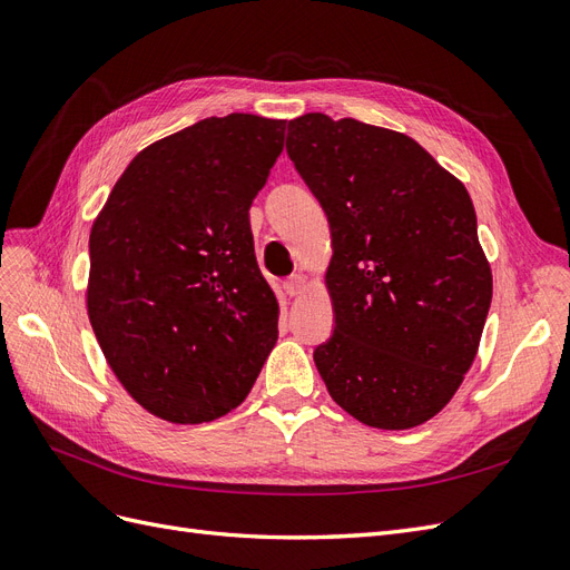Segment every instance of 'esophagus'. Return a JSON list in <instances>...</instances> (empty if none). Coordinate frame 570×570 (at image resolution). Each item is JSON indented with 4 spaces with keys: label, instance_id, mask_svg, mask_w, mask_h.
I'll use <instances>...</instances> for the list:
<instances>
[{
    "label": "esophagus",
    "instance_id": "esophagus-1",
    "mask_svg": "<svg viewBox=\"0 0 570 570\" xmlns=\"http://www.w3.org/2000/svg\"><path fill=\"white\" fill-rule=\"evenodd\" d=\"M303 288H305V277H303V274H293V277H288L284 282L286 296H298V293H303Z\"/></svg>",
    "mask_w": 570,
    "mask_h": 570
}]
</instances>
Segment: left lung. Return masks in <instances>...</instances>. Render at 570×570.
Returning <instances> with one entry per match:
<instances>
[{
    "instance_id": "obj_1",
    "label": "left lung",
    "mask_w": 570,
    "mask_h": 570,
    "mask_svg": "<svg viewBox=\"0 0 570 570\" xmlns=\"http://www.w3.org/2000/svg\"><path fill=\"white\" fill-rule=\"evenodd\" d=\"M286 151L332 227L336 326L315 351L328 395L366 426L424 424L471 370L492 301L466 187L412 137L355 118H293Z\"/></svg>"
}]
</instances>
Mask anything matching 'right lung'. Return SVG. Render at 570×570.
<instances>
[{
    "instance_id": "1",
    "label": "right lung",
    "mask_w": 570,
    "mask_h": 570,
    "mask_svg": "<svg viewBox=\"0 0 570 570\" xmlns=\"http://www.w3.org/2000/svg\"><path fill=\"white\" fill-rule=\"evenodd\" d=\"M284 125L229 114L149 144L91 225L89 324L122 389L170 424L242 405L277 343L248 208Z\"/></svg>"
}]
</instances>
